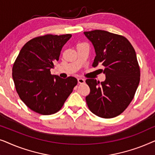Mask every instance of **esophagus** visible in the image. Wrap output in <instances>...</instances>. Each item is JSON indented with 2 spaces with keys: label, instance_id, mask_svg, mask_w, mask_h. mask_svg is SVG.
Segmentation results:
<instances>
[{
  "label": "esophagus",
  "instance_id": "esophagus-1",
  "mask_svg": "<svg viewBox=\"0 0 155 155\" xmlns=\"http://www.w3.org/2000/svg\"><path fill=\"white\" fill-rule=\"evenodd\" d=\"M78 82L79 84H83L84 83V80L82 79V78H78Z\"/></svg>",
  "mask_w": 155,
  "mask_h": 155
}]
</instances>
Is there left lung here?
I'll list each match as a JSON object with an SVG mask.
<instances>
[{
    "label": "left lung",
    "instance_id": "left-lung-1",
    "mask_svg": "<svg viewBox=\"0 0 155 155\" xmlns=\"http://www.w3.org/2000/svg\"><path fill=\"white\" fill-rule=\"evenodd\" d=\"M84 34L96 52L92 66L102 65L106 75L104 82L86 80L90 88L87 104L99 117H116L128 107L138 87L140 71L135 51L122 35L99 29Z\"/></svg>",
    "mask_w": 155,
    "mask_h": 155
}]
</instances>
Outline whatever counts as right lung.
<instances>
[{
    "label": "right lung",
    "instance_id": "right-lung-1",
    "mask_svg": "<svg viewBox=\"0 0 155 155\" xmlns=\"http://www.w3.org/2000/svg\"><path fill=\"white\" fill-rule=\"evenodd\" d=\"M71 34H48L33 38L23 46L13 66L12 78L17 92L33 111L51 115L61 110L78 80L51 74L59 60L61 49L71 39Z\"/></svg>",
    "mask_w": 155,
    "mask_h": 155
}]
</instances>
